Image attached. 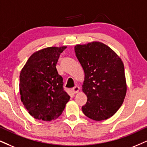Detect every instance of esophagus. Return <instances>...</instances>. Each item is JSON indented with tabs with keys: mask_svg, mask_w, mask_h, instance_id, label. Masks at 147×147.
<instances>
[{
	"mask_svg": "<svg viewBox=\"0 0 147 147\" xmlns=\"http://www.w3.org/2000/svg\"><path fill=\"white\" fill-rule=\"evenodd\" d=\"M72 90L74 93H77L79 90V87H78V86H75L74 88H72Z\"/></svg>",
	"mask_w": 147,
	"mask_h": 147,
	"instance_id": "34e87169",
	"label": "esophagus"
}]
</instances>
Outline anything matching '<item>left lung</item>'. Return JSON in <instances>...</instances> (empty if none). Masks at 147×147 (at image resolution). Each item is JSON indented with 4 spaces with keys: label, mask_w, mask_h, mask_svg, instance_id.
<instances>
[{
    "label": "left lung",
    "mask_w": 147,
    "mask_h": 147,
    "mask_svg": "<svg viewBox=\"0 0 147 147\" xmlns=\"http://www.w3.org/2000/svg\"><path fill=\"white\" fill-rule=\"evenodd\" d=\"M85 72L83 92L88 97L84 114L100 121L112 116L123 104L127 92L124 64L109 47L98 42L75 47Z\"/></svg>",
    "instance_id": "obj_1"
}]
</instances>
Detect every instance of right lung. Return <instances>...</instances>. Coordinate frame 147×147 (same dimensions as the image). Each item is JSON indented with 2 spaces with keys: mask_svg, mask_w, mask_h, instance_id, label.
Returning a JSON list of instances; mask_svg holds the SVG:
<instances>
[{
  "mask_svg": "<svg viewBox=\"0 0 147 147\" xmlns=\"http://www.w3.org/2000/svg\"><path fill=\"white\" fill-rule=\"evenodd\" d=\"M66 48L49 47L34 53L21 70V100L35 119L51 121L58 118L70 99L56 68L60 54Z\"/></svg>",
  "mask_w": 147,
  "mask_h": 147,
  "instance_id": "1",
  "label": "right lung"
}]
</instances>
